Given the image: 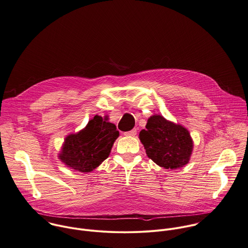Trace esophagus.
Wrapping results in <instances>:
<instances>
[{"label": "esophagus", "mask_w": 248, "mask_h": 248, "mask_svg": "<svg viewBox=\"0 0 248 248\" xmlns=\"http://www.w3.org/2000/svg\"><path fill=\"white\" fill-rule=\"evenodd\" d=\"M136 134H137V129H136V128H133V129L130 130V131L124 132V135H125V136H130V137H133V136H135Z\"/></svg>", "instance_id": "obj_1"}]
</instances>
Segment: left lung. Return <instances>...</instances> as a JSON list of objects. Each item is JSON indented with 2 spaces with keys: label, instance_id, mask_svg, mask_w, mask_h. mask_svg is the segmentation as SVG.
<instances>
[{
  "label": "left lung",
  "instance_id": "8db88e82",
  "mask_svg": "<svg viewBox=\"0 0 248 248\" xmlns=\"http://www.w3.org/2000/svg\"><path fill=\"white\" fill-rule=\"evenodd\" d=\"M139 139L149 159L164 169L184 167L189 163L194 149L189 130L161 115L149 117Z\"/></svg>",
  "mask_w": 248,
  "mask_h": 248
}]
</instances>
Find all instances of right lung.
Returning <instances> with one entry per match:
<instances>
[{
  "mask_svg": "<svg viewBox=\"0 0 248 248\" xmlns=\"http://www.w3.org/2000/svg\"><path fill=\"white\" fill-rule=\"evenodd\" d=\"M119 135L108 116L96 115L83 129L65 138L58 158L74 170L91 172L109 156Z\"/></svg>",
  "mask_w": 248,
  "mask_h": 248,
  "instance_id": "add662e5",
  "label": "right lung"
}]
</instances>
